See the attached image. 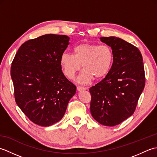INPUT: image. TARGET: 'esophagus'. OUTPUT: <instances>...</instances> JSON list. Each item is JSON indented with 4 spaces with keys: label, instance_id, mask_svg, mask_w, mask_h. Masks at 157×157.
<instances>
[{
    "label": "esophagus",
    "instance_id": "obj_1",
    "mask_svg": "<svg viewBox=\"0 0 157 157\" xmlns=\"http://www.w3.org/2000/svg\"><path fill=\"white\" fill-rule=\"evenodd\" d=\"M87 88L85 87H82V86H77V90L78 91H81L83 90H86Z\"/></svg>",
    "mask_w": 157,
    "mask_h": 157
}]
</instances>
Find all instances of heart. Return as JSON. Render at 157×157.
<instances>
[{"label":"heart","instance_id":"heart-1","mask_svg":"<svg viewBox=\"0 0 157 157\" xmlns=\"http://www.w3.org/2000/svg\"><path fill=\"white\" fill-rule=\"evenodd\" d=\"M73 55L63 52L59 59L62 71L67 78H74L77 72L84 68L78 80L87 84L93 78L101 79L107 75L113 64L114 55L111 47L92 43H82L75 46Z\"/></svg>","mask_w":157,"mask_h":157}]
</instances>
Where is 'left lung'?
Listing matches in <instances>:
<instances>
[{
	"label": "left lung",
	"instance_id": "8db88e82",
	"mask_svg": "<svg viewBox=\"0 0 157 157\" xmlns=\"http://www.w3.org/2000/svg\"><path fill=\"white\" fill-rule=\"evenodd\" d=\"M111 48L114 60L109 74L89 89L90 112L96 121L115 126L134 113L145 86L144 67L139 49L121 38H100Z\"/></svg>",
	"mask_w": 157,
	"mask_h": 157
}]
</instances>
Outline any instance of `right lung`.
Instances as JSON below:
<instances>
[{
  "label": "right lung",
  "instance_id": "1",
  "mask_svg": "<svg viewBox=\"0 0 157 157\" xmlns=\"http://www.w3.org/2000/svg\"><path fill=\"white\" fill-rule=\"evenodd\" d=\"M69 40L68 36L56 34L29 40L20 46L12 62L15 102L35 124L47 127L59 121L75 94V86L59 64Z\"/></svg>",
  "mask_w": 157,
  "mask_h": 157
}]
</instances>
